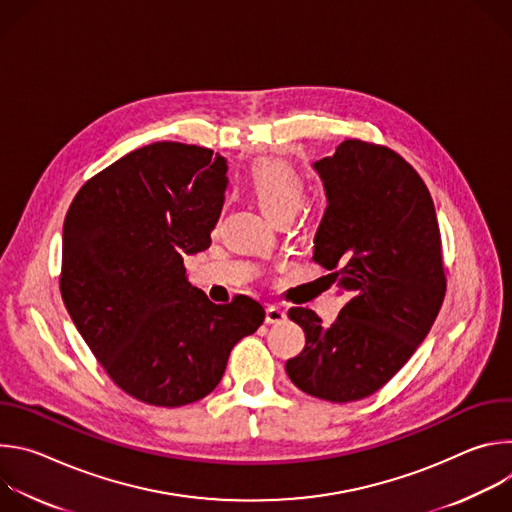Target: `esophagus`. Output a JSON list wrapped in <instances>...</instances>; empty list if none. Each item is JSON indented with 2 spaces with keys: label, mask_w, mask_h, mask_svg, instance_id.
Masks as SVG:
<instances>
[{
  "label": "esophagus",
  "mask_w": 512,
  "mask_h": 512,
  "mask_svg": "<svg viewBox=\"0 0 512 512\" xmlns=\"http://www.w3.org/2000/svg\"><path fill=\"white\" fill-rule=\"evenodd\" d=\"M285 318H287V314H285L283 310L275 308V306H269V308L265 310V322H267V324H281Z\"/></svg>",
  "instance_id": "34e87169"
}]
</instances>
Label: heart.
<instances>
[{"mask_svg":"<svg viewBox=\"0 0 512 512\" xmlns=\"http://www.w3.org/2000/svg\"><path fill=\"white\" fill-rule=\"evenodd\" d=\"M247 188L275 223L294 216L306 200V182L300 172L277 158L255 162L247 174Z\"/></svg>","mask_w":512,"mask_h":512,"instance_id":"heart-1","label":"heart"}]
</instances>
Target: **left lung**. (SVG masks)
I'll return each mask as SVG.
<instances>
[{
	"mask_svg": "<svg viewBox=\"0 0 512 512\" xmlns=\"http://www.w3.org/2000/svg\"><path fill=\"white\" fill-rule=\"evenodd\" d=\"M328 198L314 261L346 291L332 326L291 308L306 332L285 373L304 393L358 401L389 383L433 326L446 296L442 239L421 176L385 145L346 139L314 164Z\"/></svg>",
	"mask_w": 512,
	"mask_h": 512,
	"instance_id": "1",
	"label": "left lung"
}]
</instances>
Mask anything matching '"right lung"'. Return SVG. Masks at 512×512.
I'll return each instance as SVG.
<instances>
[{
    "label": "right lung",
    "mask_w": 512,
    "mask_h": 512,
    "mask_svg": "<svg viewBox=\"0 0 512 512\" xmlns=\"http://www.w3.org/2000/svg\"><path fill=\"white\" fill-rule=\"evenodd\" d=\"M225 174L208 148L156 141L85 182L66 212L62 302L113 383L148 405L206 397L265 320L259 302L216 306L186 279L184 255L210 247Z\"/></svg>",
    "instance_id": "obj_1"
}]
</instances>
